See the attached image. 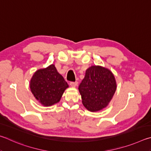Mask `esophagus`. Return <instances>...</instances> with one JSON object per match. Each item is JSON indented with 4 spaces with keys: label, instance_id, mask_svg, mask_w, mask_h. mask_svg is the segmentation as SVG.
I'll return each instance as SVG.
<instances>
[{
    "label": "esophagus",
    "instance_id": "obj_1",
    "mask_svg": "<svg viewBox=\"0 0 151 151\" xmlns=\"http://www.w3.org/2000/svg\"><path fill=\"white\" fill-rule=\"evenodd\" d=\"M78 81H71V82L70 83V85L71 87H76L78 86Z\"/></svg>",
    "mask_w": 151,
    "mask_h": 151
}]
</instances>
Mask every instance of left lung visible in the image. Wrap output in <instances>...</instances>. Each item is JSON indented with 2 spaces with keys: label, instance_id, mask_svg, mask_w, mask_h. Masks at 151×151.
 I'll list each match as a JSON object with an SVG mask.
<instances>
[{
  "label": "left lung",
  "instance_id": "1",
  "mask_svg": "<svg viewBox=\"0 0 151 151\" xmlns=\"http://www.w3.org/2000/svg\"><path fill=\"white\" fill-rule=\"evenodd\" d=\"M116 88L117 84L111 71L101 66L93 65L87 69L78 89L84 107L96 112L107 106Z\"/></svg>",
  "mask_w": 151,
  "mask_h": 151
}]
</instances>
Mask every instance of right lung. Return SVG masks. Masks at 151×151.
I'll return each mask as SVG.
<instances>
[{
	"instance_id": "1",
	"label": "right lung",
	"mask_w": 151,
	"mask_h": 151,
	"mask_svg": "<svg viewBox=\"0 0 151 151\" xmlns=\"http://www.w3.org/2000/svg\"><path fill=\"white\" fill-rule=\"evenodd\" d=\"M31 91L44 106H51L60 101L68 85L54 64L37 70L30 83Z\"/></svg>"
}]
</instances>
